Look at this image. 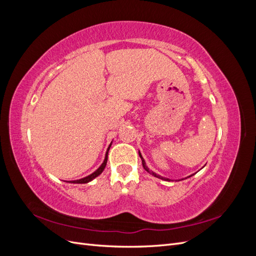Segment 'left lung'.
<instances>
[{
    "label": "left lung",
    "mask_w": 256,
    "mask_h": 256,
    "mask_svg": "<svg viewBox=\"0 0 256 256\" xmlns=\"http://www.w3.org/2000/svg\"><path fill=\"white\" fill-rule=\"evenodd\" d=\"M138 154H140V152H138ZM140 157H141V160H142V164H143V168H145V171L146 172H148L150 175H152V176H154V177H157V178H160V180H166V182H170V180H170V178H166V177H164V176H161V175H158L157 173H154V172H152V170H150L148 168V166H146V162H145V160H144V158L142 157V154H140ZM192 175H194V174H192ZM192 175H190V176H188V177H191ZM188 177H186V178H188ZM184 178H182V180H182Z\"/></svg>",
    "instance_id": "1"
}]
</instances>
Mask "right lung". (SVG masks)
<instances>
[{
	"label": "right lung",
	"mask_w": 256,
	"mask_h": 256,
	"mask_svg": "<svg viewBox=\"0 0 256 256\" xmlns=\"http://www.w3.org/2000/svg\"><path fill=\"white\" fill-rule=\"evenodd\" d=\"M111 145H112V142H111V144L109 145V147H108V150H106V156H104V162L102 164V166H100L95 172H92V174H90L88 176H85V177H83V178H80V180H69V182H70V184H88V182H92V180H95V178L97 177V176H99L100 174H102V172H104V168H106V161H108V152H109V150H110V147H111Z\"/></svg>",
	"instance_id": "obj_1"
}]
</instances>
